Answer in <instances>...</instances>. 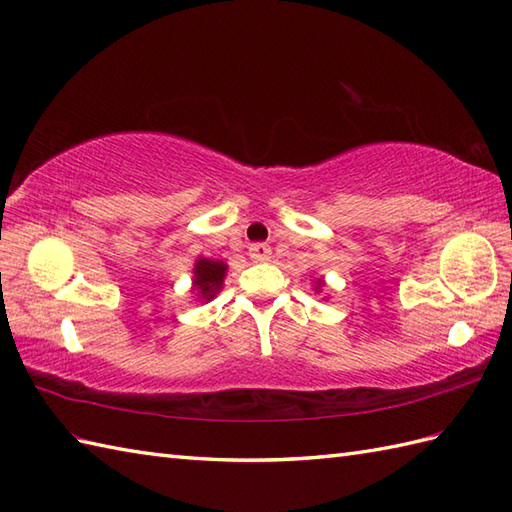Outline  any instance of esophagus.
<instances>
[{
	"label": "esophagus",
	"mask_w": 512,
	"mask_h": 512,
	"mask_svg": "<svg viewBox=\"0 0 512 512\" xmlns=\"http://www.w3.org/2000/svg\"><path fill=\"white\" fill-rule=\"evenodd\" d=\"M271 254V247L267 243H252L249 245V256H252L256 263H263Z\"/></svg>",
	"instance_id": "esophagus-1"
}]
</instances>
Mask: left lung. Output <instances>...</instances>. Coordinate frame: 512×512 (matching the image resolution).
I'll list each match as a JSON object with an SVG mask.
<instances>
[{
  "label": "left lung",
  "instance_id": "8db88e82",
  "mask_svg": "<svg viewBox=\"0 0 512 512\" xmlns=\"http://www.w3.org/2000/svg\"><path fill=\"white\" fill-rule=\"evenodd\" d=\"M321 289H323V282H321V280H317V282H315V291H317V293H321Z\"/></svg>",
  "mask_w": 512,
  "mask_h": 512
}]
</instances>
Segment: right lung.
Instances as JSON below:
<instances>
[{"mask_svg": "<svg viewBox=\"0 0 512 512\" xmlns=\"http://www.w3.org/2000/svg\"><path fill=\"white\" fill-rule=\"evenodd\" d=\"M228 265L221 260L210 258H197L193 269V291H197V299H213L223 286V278H226Z\"/></svg>", "mask_w": 512, "mask_h": 512, "instance_id": "obj_1", "label": "right lung"}]
</instances>
